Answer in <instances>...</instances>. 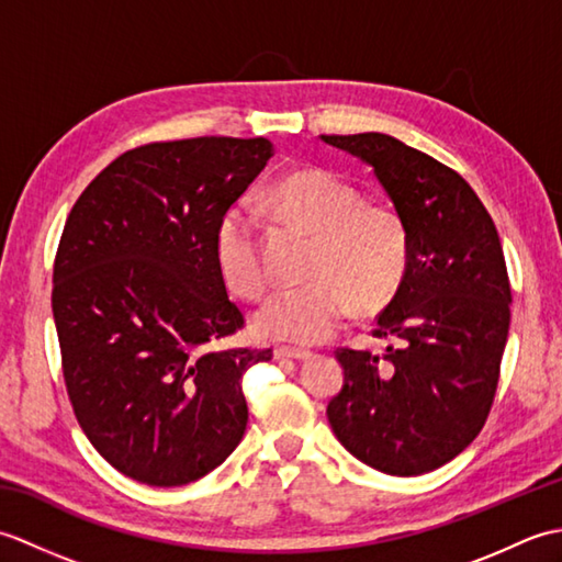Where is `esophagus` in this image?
Here are the masks:
<instances>
[{
    "instance_id": "esophagus-1",
    "label": "esophagus",
    "mask_w": 562,
    "mask_h": 562,
    "mask_svg": "<svg viewBox=\"0 0 562 562\" xmlns=\"http://www.w3.org/2000/svg\"><path fill=\"white\" fill-rule=\"evenodd\" d=\"M308 357H312V352L302 350V348H278V350H274V360H296V362H302V360H308Z\"/></svg>"
}]
</instances>
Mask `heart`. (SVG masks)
Masks as SVG:
<instances>
[{"label": "heart", "mask_w": 562, "mask_h": 562, "mask_svg": "<svg viewBox=\"0 0 562 562\" xmlns=\"http://www.w3.org/2000/svg\"><path fill=\"white\" fill-rule=\"evenodd\" d=\"M268 207L314 234L306 278L300 288L272 292L254 326L274 342L316 345L328 340L355 304L374 312L398 292L408 268V226L381 200H362L357 188L324 169L292 171L268 193ZM214 260L226 288L254 300L266 288L256 226L229 212L214 234Z\"/></svg>", "instance_id": "1"}]
</instances>
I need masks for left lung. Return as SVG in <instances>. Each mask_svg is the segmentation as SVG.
Returning <instances> with one entry per match:
<instances>
[{
	"label": "left lung",
	"mask_w": 562,
	"mask_h": 562,
	"mask_svg": "<svg viewBox=\"0 0 562 562\" xmlns=\"http://www.w3.org/2000/svg\"><path fill=\"white\" fill-rule=\"evenodd\" d=\"M374 171L408 226V268L376 338L384 355L338 350L345 384L328 423L355 459L423 475L485 425L509 333V280L491 214L463 178L381 133L321 135Z\"/></svg>",
	"instance_id": "left-lung-1"
}]
</instances>
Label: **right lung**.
Returning a JSON list of instances; mask_svg holds the SVG:
<instances>
[{
	"label": "right lung",
	"instance_id": "obj_1",
	"mask_svg": "<svg viewBox=\"0 0 562 562\" xmlns=\"http://www.w3.org/2000/svg\"><path fill=\"white\" fill-rule=\"evenodd\" d=\"M270 157L262 137L154 142L105 166L69 212L53 270L67 393L127 479L193 483L246 432L241 381L272 350H210L244 326L214 234Z\"/></svg>",
	"mask_w": 562,
	"mask_h": 562
}]
</instances>
